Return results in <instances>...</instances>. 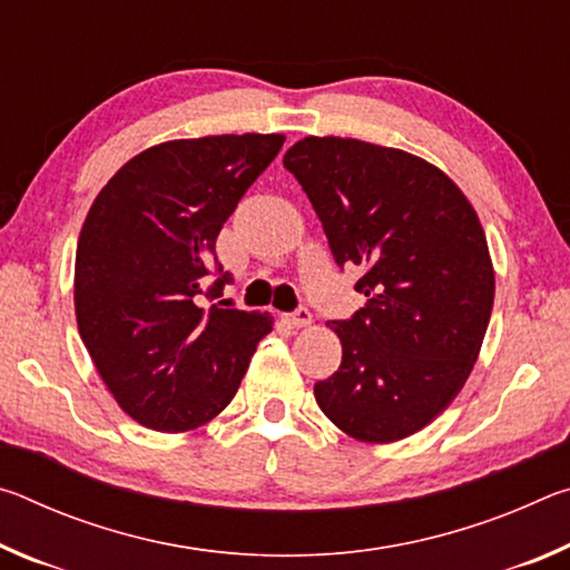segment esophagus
I'll use <instances>...</instances> for the list:
<instances>
[{
    "label": "esophagus",
    "mask_w": 570,
    "mask_h": 570,
    "mask_svg": "<svg viewBox=\"0 0 570 570\" xmlns=\"http://www.w3.org/2000/svg\"><path fill=\"white\" fill-rule=\"evenodd\" d=\"M286 322L292 324V326H296V330H302V326H308V324H312V312H308L306 306H298L294 314H288V316H286Z\"/></svg>",
    "instance_id": "esophagus-1"
}]
</instances>
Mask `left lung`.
I'll return each instance as SVG.
<instances>
[{
    "instance_id": "left-lung-1",
    "label": "left lung",
    "mask_w": 570,
    "mask_h": 570,
    "mask_svg": "<svg viewBox=\"0 0 570 570\" xmlns=\"http://www.w3.org/2000/svg\"><path fill=\"white\" fill-rule=\"evenodd\" d=\"M284 168L334 262L364 272L354 288L366 304L326 324L342 364L314 384L316 404L360 442L410 438L458 397L485 340L495 272L475 208L432 163L354 138L308 135Z\"/></svg>"
}]
</instances>
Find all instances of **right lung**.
I'll list each match as a JSON object with an SVG mask.
<instances>
[{
    "instance_id": "right-lung-1",
    "label": "right lung",
    "mask_w": 570,
    "mask_h": 570,
    "mask_svg": "<svg viewBox=\"0 0 570 570\" xmlns=\"http://www.w3.org/2000/svg\"><path fill=\"white\" fill-rule=\"evenodd\" d=\"M284 140L244 132L160 142L92 200L75 254L77 330L115 402L142 428L186 432L214 420L272 332L268 314L204 308L200 296L218 298L230 282L216 238Z\"/></svg>"
}]
</instances>
